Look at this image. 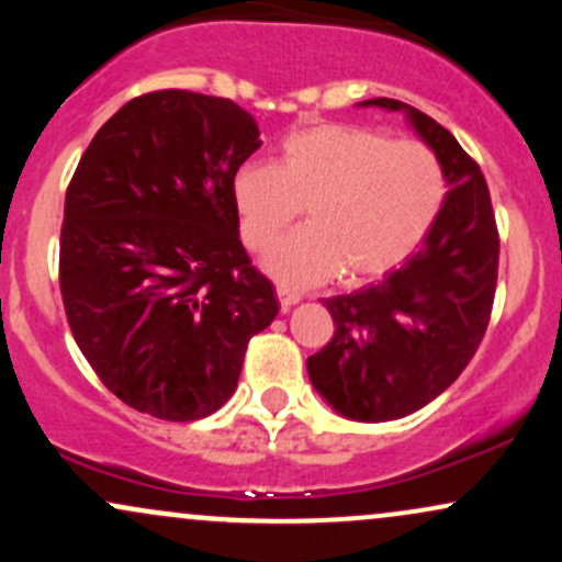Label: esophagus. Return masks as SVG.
<instances>
[{
	"label": "esophagus",
	"mask_w": 562,
	"mask_h": 562,
	"mask_svg": "<svg viewBox=\"0 0 562 562\" xmlns=\"http://www.w3.org/2000/svg\"><path fill=\"white\" fill-rule=\"evenodd\" d=\"M277 299H280L282 308H290V306H295V303L301 301V293H299V290L288 288V285H277Z\"/></svg>",
	"instance_id": "esophagus-1"
}]
</instances>
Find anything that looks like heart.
Masks as SVG:
<instances>
[{"label":"heart","mask_w":562,"mask_h":562,"mask_svg":"<svg viewBox=\"0 0 562 562\" xmlns=\"http://www.w3.org/2000/svg\"><path fill=\"white\" fill-rule=\"evenodd\" d=\"M232 198L243 243L254 250L267 248L306 203V227L263 256L282 285H314L338 269L357 282L398 267L425 240L447 198V171L425 142L314 124L282 139L280 164H243Z\"/></svg>","instance_id":"heart-1"}]
</instances>
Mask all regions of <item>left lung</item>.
I'll return each mask as SVG.
<instances>
[{"instance_id":"8db88e82","label":"left lung","mask_w":562,"mask_h":562,"mask_svg":"<svg viewBox=\"0 0 562 562\" xmlns=\"http://www.w3.org/2000/svg\"><path fill=\"white\" fill-rule=\"evenodd\" d=\"M362 105L404 113L441 158L449 184L415 256L378 285L322 301L335 335L306 359L308 380L338 415L385 423L434 402L479 351L492 317L499 235L486 179L449 128L389 97Z\"/></svg>"}]
</instances>
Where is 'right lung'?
<instances>
[{
    "mask_svg": "<svg viewBox=\"0 0 562 562\" xmlns=\"http://www.w3.org/2000/svg\"><path fill=\"white\" fill-rule=\"evenodd\" d=\"M259 147L254 115L232 100L160 89L108 119L76 166L63 306L97 378L132 409L171 423L216 412L248 340L277 317L232 198Z\"/></svg>",
    "mask_w": 562,
    "mask_h": 562,
    "instance_id": "1",
    "label": "right lung"
}]
</instances>
